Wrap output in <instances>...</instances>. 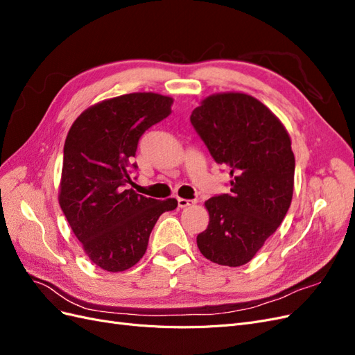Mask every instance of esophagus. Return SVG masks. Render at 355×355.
<instances>
[{
	"label": "esophagus",
	"mask_w": 355,
	"mask_h": 355,
	"mask_svg": "<svg viewBox=\"0 0 355 355\" xmlns=\"http://www.w3.org/2000/svg\"><path fill=\"white\" fill-rule=\"evenodd\" d=\"M192 204H196V200H185V198H178V206L180 209H185L188 206H192Z\"/></svg>",
	"instance_id": "esophagus-1"
}]
</instances>
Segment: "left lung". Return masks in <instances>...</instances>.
<instances>
[{"instance_id": "8db88e82", "label": "left lung", "mask_w": 355, "mask_h": 355, "mask_svg": "<svg viewBox=\"0 0 355 355\" xmlns=\"http://www.w3.org/2000/svg\"><path fill=\"white\" fill-rule=\"evenodd\" d=\"M218 164L230 170V194L204 202L207 230L197 245L209 261L240 266L280 227L293 197L295 155L282 121L245 93H218L191 114Z\"/></svg>"}]
</instances>
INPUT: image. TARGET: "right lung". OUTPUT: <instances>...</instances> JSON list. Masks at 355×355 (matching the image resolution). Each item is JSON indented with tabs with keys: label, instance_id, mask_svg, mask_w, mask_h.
<instances>
[{
	"label": "right lung",
	"instance_id": "add662e5",
	"mask_svg": "<svg viewBox=\"0 0 355 355\" xmlns=\"http://www.w3.org/2000/svg\"><path fill=\"white\" fill-rule=\"evenodd\" d=\"M173 99L130 93L85 110L71 125L63 146L59 204L90 261L110 272L136 265L149 234L178 201H158L125 189L139 139L171 112Z\"/></svg>",
	"mask_w": 355,
	"mask_h": 355
}]
</instances>
